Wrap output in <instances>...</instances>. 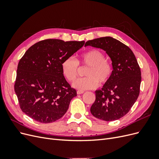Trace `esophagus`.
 <instances>
[{"instance_id": "obj_1", "label": "esophagus", "mask_w": 159, "mask_h": 159, "mask_svg": "<svg viewBox=\"0 0 159 159\" xmlns=\"http://www.w3.org/2000/svg\"><path fill=\"white\" fill-rule=\"evenodd\" d=\"M84 93V91H81V90H78L77 91V93L78 94H82Z\"/></svg>"}]
</instances>
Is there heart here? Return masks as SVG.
<instances>
[{"label":"heart","instance_id":"heart-1","mask_svg":"<svg viewBox=\"0 0 159 159\" xmlns=\"http://www.w3.org/2000/svg\"><path fill=\"white\" fill-rule=\"evenodd\" d=\"M79 64L89 66L85 72L87 77L77 80L73 84L75 88L81 91L96 88L99 81L102 84L107 83L113 73L112 65L103 53L99 50H91L81 54L78 60L70 56L62 61V74L70 82H73L78 77Z\"/></svg>","mask_w":159,"mask_h":159}]
</instances>
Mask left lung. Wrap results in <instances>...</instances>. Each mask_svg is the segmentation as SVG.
I'll use <instances>...</instances> for the list:
<instances>
[{"instance_id": "1", "label": "left lung", "mask_w": 159, "mask_h": 159, "mask_svg": "<svg viewBox=\"0 0 159 159\" xmlns=\"http://www.w3.org/2000/svg\"><path fill=\"white\" fill-rule=\"evenodd\" d=\"M106 52L112 61L113 73L102 89L95 91V101L90 111L105 121L125 116L137 101L141 82V72L133 52L123 43L106 36L85 42Z\"/></svg>"}]
</instances>
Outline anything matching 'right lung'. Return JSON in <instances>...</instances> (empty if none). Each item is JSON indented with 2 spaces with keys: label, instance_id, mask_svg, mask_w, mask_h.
Wrapping results in <instances>:
<instances>
[{
  "label": "right lung",
  "instance_id": "obj_1",
  "mask_svg": "<svg viewBox=\"0 0 159 159\" xmlns=\"http://www.w3.org/2000/svg\"><path fill=\"white\" fill-rule=\"evenodd\" d=\"M84 43L47 39L25 52L18 64L14 91L21 110L28 116L43 123L64 116L77 92L62 74L61 64Z\"/></svg>",
  "mask_w": 159,
  "mask_h": 159
}]
</instances>
